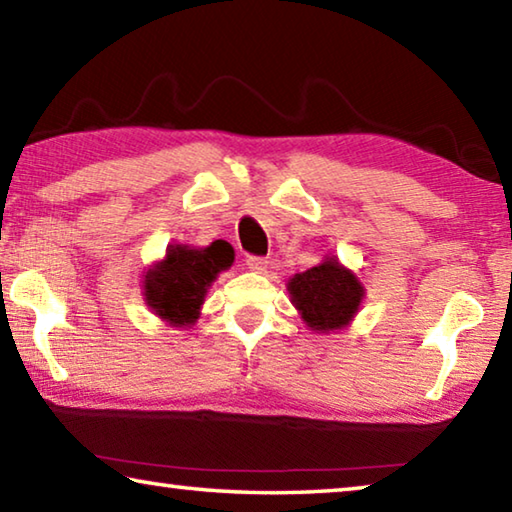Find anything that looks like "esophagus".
I'll return each instance as SVG.
<instances>
[{
  "label": "esophagus",
  "instance_id": "34e87169",
  "mask_svg": "<svg viewBox=\"0 0 512 512\" xmlns=\"http://www.w3.org/2000/svg\"><path fill=\"white\" fill-rule=\"evenodd\" d=\"M246 266L250 268V271H255V273H266V268H268V259H266V257H255V255H250V257L246 259Z\"/></svg>",
  "mask_w": 512,
  "mask_h": 512
}]
</instances>
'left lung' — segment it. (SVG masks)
<instances>
[{"label":"left lung","instance_id":"obj_1","mask_svg":"<svg viewBox=\"0 0 512 512\" xmlns=\"http://www.w3.org/2000/svg\"><path fill=\"white\" fill-rule=\"evenodd\" d=\"M291 302L314 332H334L352 323L366 289L336 257H327L287 284Z\"/></svg>","mask_w":512,"mask_h":512}]
</instances>
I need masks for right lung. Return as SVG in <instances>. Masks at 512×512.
Wrapping results in <instances>:
<instances>
[{
    "mask_svg": "<svg viewBox=\"0 0 512 512\" xmlns=\"http://www.w3.org/2000/svg\"><path fill=\"white\" fill-rule=\"evenodd\" d=\"M235 262V250L228 241L216 239L210 246H169L162 262L144 275V300L155 316L173 327L194 325L207 289L216 275Z\"/></svg>",
    "mask_w": 512,
    "mask_h": 512,
    "instance_id": "right-lung-1",
    "label": "right lung"
}]
</instances>
